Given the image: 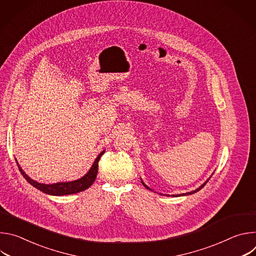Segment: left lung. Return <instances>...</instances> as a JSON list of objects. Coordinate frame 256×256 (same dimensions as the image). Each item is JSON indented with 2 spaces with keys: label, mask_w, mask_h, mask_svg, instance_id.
Listing matches in <instances>:
<instances>
[{
  "label": "left lung",
  "mask_w": 256,
  "mask_h": 256,
  "mask_svg": "<svg viewBox=\"0 0 256 256\" xmlns=\"http://www.w3.org/2000/svg\"><path fill=\"white\" fill-rule=\"evenodd\" d=\"M212 174H214V173H212ZM212 174L210 175V177L212 176ZM210 178H208V180H206V181L204 182V184H202V186H200L198 188H196V190H192V192H186V194H175V196L173 194L172 196H190V194H196V192H200V190H202V188H204V186L206 184V182H208V181L210 180ZM140 182H142V186H144L146 188H147V190H151V192H153V190H152V188H149L148 186H146V184H144V181L142 180V178H140ZM165 196H169V194H165Z\"/></svg>",
  "instance_id": "left-lung-1"
}]
</instances>
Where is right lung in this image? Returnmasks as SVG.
Returning <instances> with one entry per match:
<instances>
[{
	"label": "right lung",
	"instance_id": "1",
	"mask_svg": "<svg viewBox=\"0 0 256 256\" xmlns=\"http://www.w3.org/2000/svg\"><path fill=\"white\" fill-rule=\"evenodd\" d=\"M104 152H105V150H103L97 156V158L95 159L90 170L83 177L76 179V180H72V181L58 182V184H40V182H38V181L33 180L23 171V169L20 167L17 160H16V163H17L18 168H19L21 174L23 175V177L35 188H38L40 192H42L46 194H50V196H66V194H74L81 192L89 188L93 184V182L95 181L97 172H98V162H99L101 156L104 154Z\"/></svg>",
	"mask_w": 256,
	"mask_h": 256
}]
</instances>
